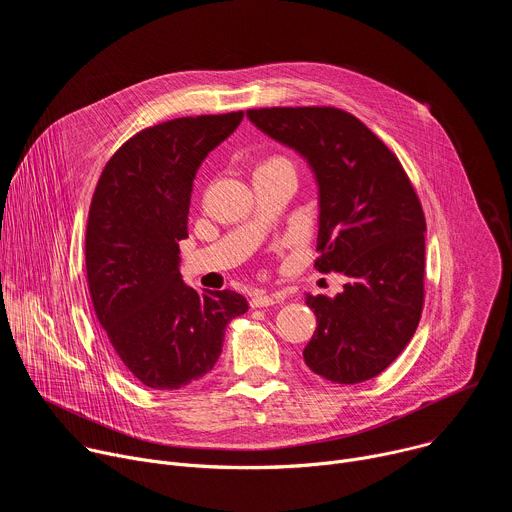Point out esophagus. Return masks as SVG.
Returning <instances> with one entry per match:
<instances>
[{
  "instance_id": "34e87169",
  "label": "esophagus",
  "mask_w": 512,
  "mask_h": 512,
  "mask_svg": "<svg viewBox=\"0 0 512 512\" xmlns=\"http://www.w3.org/2000/svg\"><path fill=\"white\" fill-rule=\"evenodd\" d=\"M279 302H283V294H263V291H259L251 298V308H267Z\"/></svg>"
}]
</instances>
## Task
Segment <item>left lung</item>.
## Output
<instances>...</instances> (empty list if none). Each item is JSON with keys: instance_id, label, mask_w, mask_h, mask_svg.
I'll use <instances>...</instances> for the list:
<instances>
[{"instance_id": "1", "label": "left lung", "mask_w": 512, "mask_h": 512, "mask_svg": "<svg viewBox=\"0 0 512 512\" xmlns=\"http://www.w3.org/2000/svg\"><path fill=\"white\" fill-rule=\"evenodd\" d=\"M269 137L300 152L320 186L314 267L350 283L306 296L318 328L304 348L316 375L354 385L381 375L413 338L425 302V216L399 158L336 107L249 109Z\"/></svg>"}]
</instances>
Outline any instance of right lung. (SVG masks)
Here are the masks:
<instances>
[{
	"mask_svg": "<svg viewBox=\"0 0 512 512\" xmlns=\"http://www.w3.org/2000/svg\"><path fill=\"white\" fill-rule=\"evenodd\" d=\"M243 111L178 117L129 137L105 164L85 235L93 308L125 369L145 387L182 389L212 371L229 322L249 310L237 291L182 281L192 180Z\"/></svg>",
	"mask_w": 512,
	"mask_h": 512,
	"instance_id": "add662e5",
	"label": "right lung"
}]
</instances>
